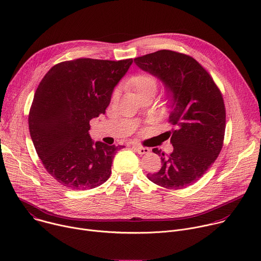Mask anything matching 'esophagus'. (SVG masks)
<instances>
[{"label": "esophagus", "instance_id": "esophagus-1", "mask_svg": "<svg viewBox=\"0 0 261 261\" xmlns=\"http://www.w3.org/2000/svg\"><path fill=\"white\" fill-rule=\"evenodd\" d=\"M132 147L134 148V151L137 152L139 155H145L147 153H150V148H147V147H143V146H139V145H133Z\"/></svg>", "mask_w": 261, "mask_h": 261}]
</instances>
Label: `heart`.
Instances as JSON below:
<instances>
[{"instance_id": "obj_1", "label": "heart", "mask_w": 261, "mask_h": 261, "mask_svg": "<svg viewBox=\"0 0 261 261\" xmlns=\"http://www.w3.org/2000/svg\"><path fill=\"white\" fill-rule=\"evenodd\" d=\"M129 85L132 87V89L137 94V96L147 94V93L155 94L158 86L157 80L153 75H150V74H146V73L137 74V75L133 76L129 81ZM114 96H116V93Z\"/></svg>"}]
</instances>
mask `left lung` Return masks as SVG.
Returning <instances> with one entry per match:
<instances>
[{
  "instance_id": "8db88e82",
  "label": "left lung",
  "mask_w": 261,
  "mask_h": 261,
  "mask_svg": "<svg viewBox=\"0 0 261 261\" xmlns=\"http://www.w3.org/2000/svg\"><path fill=\"white\" fill-rule=\"evenodd\" d=\"M144 72L158 79L167 95L169 132L173 151L161 156L162 167L147 178L161 187L178 190L198 180L221 152L226 114L222 95L210 74L193 58L158 50L134 59Z\"/></svg>"
}]
</instances>
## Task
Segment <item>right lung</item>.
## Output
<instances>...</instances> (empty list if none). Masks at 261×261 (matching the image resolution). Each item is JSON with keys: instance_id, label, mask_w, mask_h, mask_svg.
<instances>
[{"instance_id": "obj_1", "label": "right lung", "mask_w": 261, "mask_h": 261, "mask_svg": "<svg viewBox=\"0 0 261 261\" xmlns=\"http://www.w3.org/2000/svg\"><path fill=\"white\" fill-rule=\"evenodd\" d=\"M133 60L77 59L54 66L34 95L29 128L47 172L64 187L93 189L110 176L123 145L94 141L90 121L105 114Z\"/></svg>"}]
</instances>
